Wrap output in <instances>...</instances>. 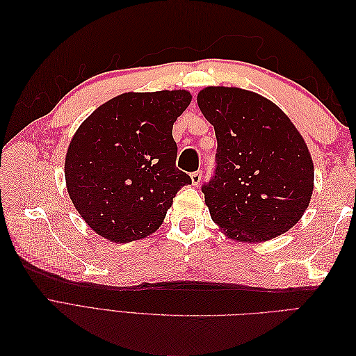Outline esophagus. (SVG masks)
I'll list each match as a JSON object with an SVG mask.
<instances>
[{
  "label": "esophagus",
  "mask_w": 356,
  "mask_h": 356,
  "mask_svg": "<svg viewBox=\"0 0 356 356\" xmlns=\"http://www.w3.org/2000/svg\"><path fill=\"white\" fill-rule=\"evenodd\" d=\"M200 181H202V172L200 170L193 172V174H191V184L193 186H199Z\"/></svg>",
  "instance_id": "esophagus-1"
}]
</instances>
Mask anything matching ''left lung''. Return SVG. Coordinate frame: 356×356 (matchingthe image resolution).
Listing matches in <instances>:
<instances>
[{
  "instance_id": "1",
  "label": "left lung",
  "mask_w": 356,
  "mask_h": 356,
  "mask_svg": "<svg viewBox=\"0 0 356 356\" xmlns=\"http://www.w3.org/2000/svg\"><path fill=\"white\" fill-rule=\"evenodd\" d=\"M197 105L217 136V169L203 186L211 218L229 239L270 241L303 217L315 186L305 138L276 104L241 88L208 86Z\"/></svg>"
}]
</instances>
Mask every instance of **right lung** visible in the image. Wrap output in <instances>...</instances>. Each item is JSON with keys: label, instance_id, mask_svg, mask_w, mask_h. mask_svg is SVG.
Segmentation results:
<instances>
[{"label": "right lung", "instance_id": "obj_1", "mask_svg": "<svg viewBox=\"0 0 356 356\" xmlns=\"http://www.w3.org/2000/svg\"><path fill=\"white\" fill-rule=\"evenodd\" d=\"M184 89L126 92L98 106L71 138L65 184L86 224L114 243L153 234L181 187L172 127L191 102Z\"/></svg>", "mask_w": 356, "mask_h": 356}]
</instances>
